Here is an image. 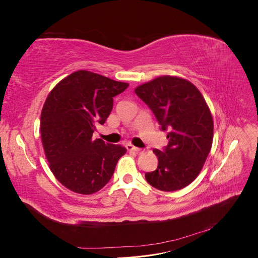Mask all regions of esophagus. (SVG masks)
I'll return each mask as SVG.
<instances>
[{
  "instance_id": "34e87169",
  "label": "esophagus",
  "mask_w": 258,
  "mask_h": 258,
  "mask_svg": "<svg viewBox=\"0 0 258 258\" xmlns=\"http://www.w3.org/2000/svg\"><path fill=\"white\" fill-rule=\"evenodd\" d=\"M126 148H127V151H132V152H136V153H141L142 152V148H139V147H136V146H134L132 144H127L126 145Z\"/></svg>"
}]
</instances>
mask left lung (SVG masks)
<instances>
[{
    "instance_id": "left-lung-1",
    "label": "left lung",
    "mask_w": 258,
    "mask_h": 258,
    "mask_svg": "<svg viewBox=\"0 0 258 258\" xmlns=\"http://www.w3.org/2000/svg\"><path fill=\"white\" fill-rule=\"evenodd\" d=\"M136 93L154 113L168 145L154 150L158 167L145 173L155 188L174 191L189 185L204 167L213 141V119L200 91L190 82L160 76L136 88Z\"/></svg>"
}]
</instances>
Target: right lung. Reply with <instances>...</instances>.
I'll return each instance as SVG.
<instances>
[{"label":"right lung","mask_w":258,"mask_h":258,"mask_svg":"<svg viewBox=\"0 0 258 258\" xmlns=\"http://www.w3.org/2000/svg\"><path fill=\"white\" fill-rule=\"evenodd\" d=\"M128 86L83 70L59 82L46 99L41 114L43 147L51 172L70 190H100L126 154L123 146L92 140V135L110 115L113 98Z\"/></svg>","instance_id":"add662e5"}]
</instances>
